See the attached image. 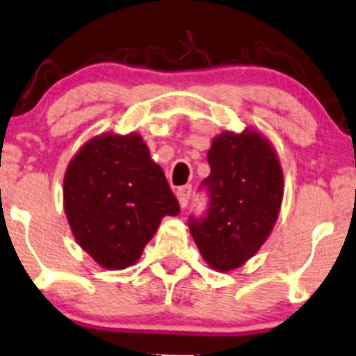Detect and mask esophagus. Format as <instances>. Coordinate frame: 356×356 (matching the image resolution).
I'll return each instance as SVG.
<instances>
[{"instance_id": "obj_1", "label": "esophagus", "mask_w": 356, "mask_h": 356, "mask_svg": "<svg viewBox=\"0 0 356 356\" xmlns=\"http://www.w3.org/2000/svg\"><path fill=\"white\" fill-rule=\"evenodd\" d=\"M191 193H192V186L179 187L177 192H175V195H177V199H179V205H181L182 209H186V207L188 205V199H191Z\"/></svg>"}]
</instances>
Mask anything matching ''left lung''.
Masks as SVG:
<instances>
[{
  "label": "left lung",
  "mask_w": 356,
  "mask_h": 356,
  "mask_svg": "<svg viewBox=\"0 0 356 356\" xmlns=\"http://www.w3.org/2000/svg\"><path fill=\"white\" fill-rule=\"evenodd\" d=\"M209 205L188 217V228L209 266L232 271L261 248L282 202V177L273 147L261 134L222 133L207 154Z\"/></svg>",
  "instance_id": "obj_1"
}]
</instances>
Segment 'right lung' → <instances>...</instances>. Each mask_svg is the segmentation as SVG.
Returning a JSON list of instances; mask_svg holds the SVG:
<instances>
[{
    "mask_svg": "<svg viewBox=\"0 0 356 356\" xmlns=\"http://www.w3.org/2000/svg\"><path fill=\"white\" fill-rule=\"evenodd\" d=\"M64 207L79 245L108 269L136 263L161 220L181 211L139 134H102L70 161Z\"/></svg>",
    "mask_w": 356,
    "mask_h": 356,
    "instance_id": "right-lung-1",
    "label": "right lung"
}]
</instances>
